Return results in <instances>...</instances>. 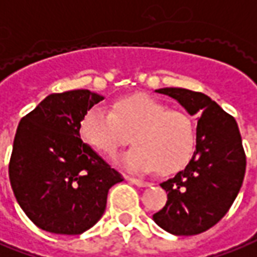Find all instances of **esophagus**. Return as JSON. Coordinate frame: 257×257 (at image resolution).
Returning <instances> with one entry per match:
<instances>
[{"instance_id":"obj_1","label":"esophagus","mask_w":257,"mask_h":257,"mask_svg":"<svg viewBox=\"0 0 257 257\" xmlns=\"http://www.w3.org/2000/svg\"><path fill=\"white\" fill-rule=\"evenodd\" d=\"M128 180L131 181V183H132V184L138 186V187H149V186H151V183H149V181L136 179V177H128Z\"/></svg>"}]
</instances>
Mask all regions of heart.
I'll use <instances>...</instances> for the list:
<instances>
[{
  "label": "heart",
  "mask_w": 257,
  "mask_h": 257,
  "mask_svg": "<svg viewBox=\"0 0 257 257\" xmlns=\"http://www.w3.org/2000/svg\"><path fill=\"white\" fill-rule=\"evenodd\" d=\"M78 134L92 151L111 159L132 135L136 146L119 159V165L134 173L180 172L191 162L197 145L191 116L181 109H169L148 94L114 99L111 111L88 108L80 119Z\"/></svg>",
  "instance_id": "heart-1"
}]
</instances>
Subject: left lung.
Instances as JSON below:
<instances>
[{"label": "left lung", "mask_w": 257, "mask_h": 257, "mask_svg": "<svg viewBox=\"0 0 257 257\" xmlns=\"http://www.w3.org/2000/svg\"><path fill=\"white\" fill-rule=\"evenodd\" d=\"M156 92L177 99L200 118L194 156L184 170L160 184L167 202L153 221L173 235H198L224 218L242 187L246 156L238 123L202 92L173 87Z\"/></svg>", "instance_id": "left-lung-1"}]
</instances>
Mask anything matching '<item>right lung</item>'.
<instances>
[{
  "label": "right lung",
  "mask_w": 257,
  "mask_h": 257,
  "mask_svg": "<svg viewBox=\"0 0 257 257\" xmlns=\"http://www.w3.org/2000/svg\"><path fill=\"white\" fill-rule=\"evenodd\" d=\"M104 97L90 90L50 94L19 122L10 160L12 191L43 231L80 235L97 224L122 176L80 134L84 112Z\"/></svg>",
  "instance_id": "right-lung-1"
}]
</instances>
